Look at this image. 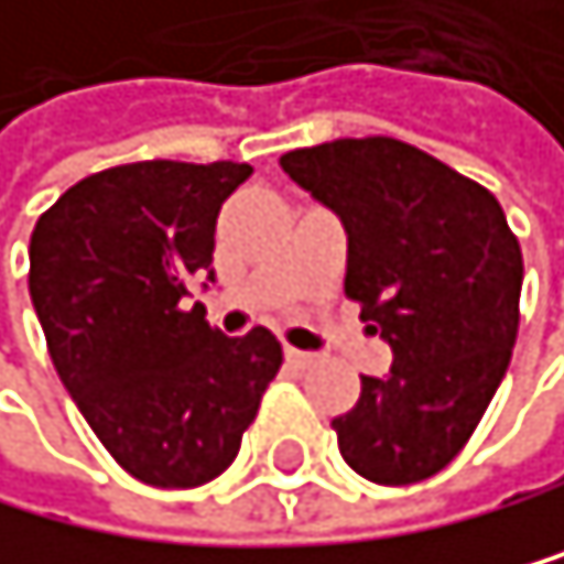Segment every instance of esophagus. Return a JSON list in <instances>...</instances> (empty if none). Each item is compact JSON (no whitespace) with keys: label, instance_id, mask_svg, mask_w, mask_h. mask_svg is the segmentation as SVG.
Segmentation results:
<instances>
[{"label":"esophagus","instance_id":"esophagus-1","mask_svg":"<svg viewBox=\"0 0 564 564\" xmlns=\"http://www.w3.org/2000/svg\"><path fill=\"white\" fill-rule=\"evenodd\" d=\"M284 359H288V366H294V369H308V366H316V355L312 351H299V348H284Z\"/></svg>","mask_w":564,"mask_h":564}]
</instances>
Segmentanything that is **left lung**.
<instances>
[{
    "label": "left lung",
    "instance_id": "left-lung-1",
    "mask_svg": "<svg viewBox=\"0 0 564 564\" xmlns=\"http://www.w3.org/2000/svg\"><path fill=\"white\" fill-rule=\"evenodd\" d=\"M288 177L340 216L345 294L394 351L337 415L348 466L383 487L452 462L508 369L522 252L498 198L398 138H340L280 155Z\"/></svg>",
    "mask_w": 564,
    "mask_h": 564
}]
</instances>
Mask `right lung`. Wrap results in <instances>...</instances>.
Here are the masks:
<instances>
[{
    "instance_id": "right-lung-1",
    "label": "right lung",
    "mask_w": 564,
    "mask_h": 564,
    "mask_svg": "<svg viewBox=\"0 0 564 564\" xmlns=\"http://www.w3.org/2000/svg\"><path fill=\"white\" fill-rule=\"evenodd\" d=\"M248 163L149 159L77 181L34 224L31 302L63 387L102 447L149 487H202L238 458L280 340L224 337L184 308L213 280L216 216Z\"/></svg>"
}]
</instances>
